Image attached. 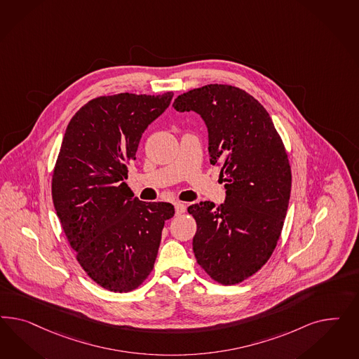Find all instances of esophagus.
I'll return each mask as SVG.
<instances>
[{
	"label": "esophagus",
	"mask_w": 359,
	"mask_h": 359,
	"mask_svg": "<svg viewBox=\"0 0 359 359\" xmlns=\"http://www.w3.org/2000/svg\"><path fill=\"white\" fill-rule=\"evenodd\" d=\"M185 209H187V207H185L183 203H175V212H176L177 216L183 215L185 212Z\"/></svg>",
	"instance_id": "34e87169"
}]
</instances>
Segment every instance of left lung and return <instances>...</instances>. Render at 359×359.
<instances>
[{
	"label": "left lung",
	"instance_id": "8db88e82",
	"mask_svg": "<svg viewBox=\"0 0 359 359\" xmlns=\"http://www.w3.org/2000/svg\"><path fill=\"white\" fill-rule=\"evenodd\" d=\"M177 111L200 114L208 129L210 163L221 168L225 203L188 208L197 224L196 261L221 284L261 270L282 231L291 194V168L271 117L245 90L210 84L175 100Z\"/></svg>",
	"mask_w": 359,
	"mask_h": 359
}]
</instances>
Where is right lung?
I'll use <instances>...</instances> for the list:
<instances>
[{"label":"right lung","instance_id":"1","mask_svg":"<svg viewBox=\"0 0 359 359\" xmlns=\"http://www.w3.org/2000/svg\"><path fill=\"white\" fill-rule=\"evenodd\" d=\"M162 96L120 93L90 100L69 121L53 175L56 215L89 278L113 292L150 275L170 203H144L125 183L142 134L170 107Z\"/></svg>","mask_w":359,"mask_h":359}]
</instances>
